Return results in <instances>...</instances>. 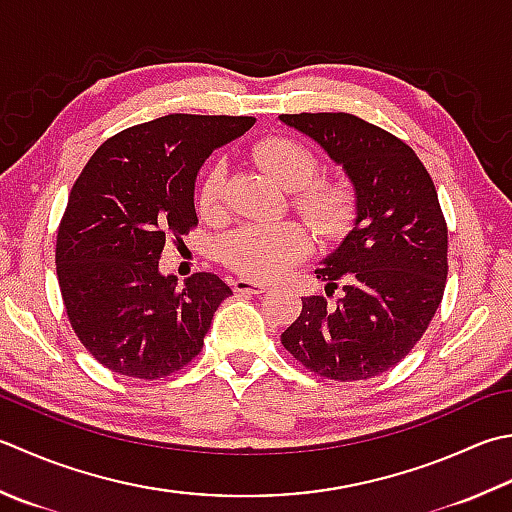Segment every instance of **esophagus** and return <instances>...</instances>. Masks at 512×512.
I'll list each match as a JSON object with an SVG mask.
<instances>
[{"label": "esophagus", "mask_w": 512, "mask_h": 512, "mask_svg": "<svg viewBox=\"0 0 512 512\" xmlns=\"http://www.w3.org/2000/svg\"><path fill=\"white\" fill-rule=\"evenodd\" d=\"M268 288H270L268 284L253 282V279H246V277H239L233 282L235 293H242V295H259V293H266Z\"/></svg>", "instance_id": "obj_1"}]
</instances>
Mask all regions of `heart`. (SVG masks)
I'll list each match as a JSON object with an SVG mask.
<instances>
[{
	"label": "heart",
	"mask_w": 512,
	"mask_h": 512,
	"mask_svg": "<svg viewBox=\"0 0 512 512\" xmlns=\"http://www.w3.org/2000/svg\"><path fill=\"white\" fill-rule=\"evenodd\" d=\"M255 159L270 177L295 190V206L317 233L335 237L353 219V188L339 179H315L319 162L313 150L290 137H268L255 146ZM224 162L210 164L199 184V210L217 215L224 204ZM308 230L297 222L246 224L222 239V259L250 279H273L310 253Z\"/></svg>",
	"instance_id": "heart-1"
}]
</instances>
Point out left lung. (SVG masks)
I'll return each mask as SVG.
<instances>
[{"instance_id": "8db88e82", "label": "left lung", "mask_w": 512, "mask_h": 512, "mask_svg": "<svg viewBox=\"0 0 512 512\" xmlns=\"http://www.w3.org/2000/svg\"><path fill=\"white\" fill-rule=\"evenodd\" d=\"M313 139L353 184V230L326 255L317 279L342 299L302 297L282 344L317 375L355 382L410 353L442 302L448 230L437 190L415 150L348 113L279 115Z\"/></svg>"}]
</instances>
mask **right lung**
<instances>
[{"label": "right lung", "mask_w": 512, "mask_h": 512, "mask_svg": "<svg viewBox=\"0 0 512 512\" xmlns=\"http://www.w3.org/2000/svg\"><path fill=\"white\" fill-rule=\"evenodd\" d=\"M255 117L166 115L95 150L70 190L57 233V279L70 326L117 375L157 379L204 346L217 306L233 295L215 273L159 270L168 237L197 224L195 179L215 148Z\"/></svg>", "instance_id": "obj_1"}]
</instances>
